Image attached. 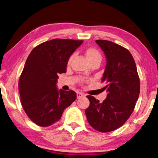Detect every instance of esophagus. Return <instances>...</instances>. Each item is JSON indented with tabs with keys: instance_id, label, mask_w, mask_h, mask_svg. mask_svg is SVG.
Wrapping results in <instances>:
<instances>
[{
	"instance_id": "obj_1",
	"label": "esophagus",
	"mask_w": 158,
	"mask_h": 158,
	"mask_svg": "<svg viewBox=\"0 0 158 158\" xmlns=\"http://www.w3.org/2000/svg\"><path fill=\"white\" fill-rule=\"evenodd\" d=\"M85 94H84L83 93H81V92H78L77 93V98L78 99H80V98H81L82 97H85Z\"/></svg>"
}]
</instances>
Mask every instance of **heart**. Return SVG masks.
<instances>
[{
    "label": "heart",
    "instance_id": "1",
    "mask_svg": "<svg viewBox=\"0 0 158 158\" xmlns=\"http://www.w3.org/2000/svg\"><path fill=\"white\" fill-rule=\"evenodd\" d=\"M85 53L87 59H88L90 64H94V63L100 64V62L101 61V59H102V55H101V52H99V50L97 49V48L94 47L87 48L85 51ZM72 58H73V55H72L71 57L69 58L68 61V64H70Z\"/></svg>",
    "mask_w": 158,
    "mask_h": 158
}]
</instances>
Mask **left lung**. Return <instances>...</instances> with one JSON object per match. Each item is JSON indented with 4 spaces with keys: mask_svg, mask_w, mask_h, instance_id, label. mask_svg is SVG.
Returning <instances> with one entry per match:
<instances>
[{
    "mask_svg": "<svg viewBox=\"0 0 158 158\" xmlns=\"http://www.w3.org/2000/svg\"><path fill=\"white\" fill-rule=\"evenodd\" d=\"M104 52L106 66L101 82L106 84L107 98L102 103L86 97L90 106L85 114L89 124L97 131L108 132L123 125L134 110L140 93V80L134 59L127 48L106 40H97Z\"/></svg>",
    "mask_w": 158,
    "mask_h": 158,
    "instance_id": "8db88e82",
    "label": "left lung"
}]
</instances>
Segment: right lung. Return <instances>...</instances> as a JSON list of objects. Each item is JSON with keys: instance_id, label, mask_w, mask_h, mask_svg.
Listing matches in <instances>:
<instances>
[{"instance_id": "1", "label": "right lung", "mask_w": 158, "mask_h": 158, "mask_svg": "<svg viewBox=\"0 0 158 158\" xmlns=\"http://www.w3.org/2000/svg\"><path fill=\"white\" fill-rule=\"evenodd\" d=\"M83 40L53 39L31 51L20 76L21 103L35 124L47 127L59 120L65 108L76 99L72 90L57 88L59 73H65L68 59Z\"/></svg>"}]
</instances>
